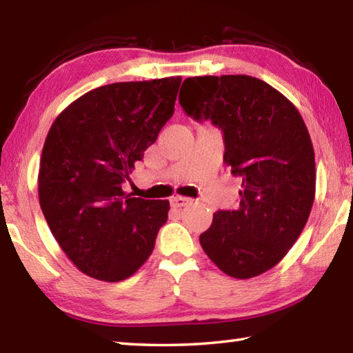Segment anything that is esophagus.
I'll use <instances>...</instances> for the list:
<instances>
[{
	"label": "esophagus",
	"instance_id": "obj_1",
	"mask_svg": "<svg viewBox=\"0 0 353 353\" xmlns=\"http://www.w3.org/2000/svg\"><path fill=\"white\" fill-rule=\"evenodd\" d=\"M191 204V199L190 198H183V196H174V198L171 199V205L176 207V208H182L185 205Z\"/></svg>",
	"mask_w": 353,
	"mask_h": 353
}]
</instances>
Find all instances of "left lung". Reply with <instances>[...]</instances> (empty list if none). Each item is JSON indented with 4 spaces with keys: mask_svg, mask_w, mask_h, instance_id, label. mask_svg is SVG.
<instances>
[{
    "mask_svg": "<svg viewBox=\"0 0 353 353\" xmlns=\"http://www.w3.org/2000/svg\"><path fill=\"white\" fill-rule=\"evenodd\" d=\"M179 101L187 115L224 132V163L241 177L236 210H219L199 236L227 276L250 279L288 254L305 227L316 191L313 143L291 101L246 74L196 76Z\"/></svg>",
    "mask_w": 353,
    "mask_h": 353,
    "instance_id": "1",
    "label": "left lung"
}]
</instances>
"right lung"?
I'll return each mask as SVG.
<instances>
[{
  "label": "right lung",
  "mask_w": 353,
  "mask_h": 353,
  "mask_svg": "<svg viewBox=\"0 0 353 353\" xmlns=\"http://www.w3.org/2000/svg\"><path fill=\"white\" fill-rule=\"evenodd\" d=\"M182 77L115 82L87 92L54 119L39 170L41 212L81 272L121 282L140 270L168 219L170 201L123 183L174 113Z\"/></svg>",
  "instance_id": "add662e5"
}]
</instances>
